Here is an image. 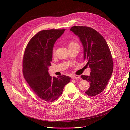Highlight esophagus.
I'll return each instance as SVG.
<instances>
[{
	"label": "esophagus",
	"mask_w": 130,
	"mask_h": 130,
	"mask_svg": "<svg viewBox=\"0 0 130 130\" xmlns=\"http://www.w3.org/2000/svg\"><path fill=\"white\" fill-rule=\"evenodd\" d=\"M72 78L73 79H77V78H80V76L78 75H73L72 76Z\"/></svg>",
	"instance_id": "obj_1"
}]
</instances>
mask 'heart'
<instances>
[{"label": "heart", "instance_id": "obj_1", "mask_svg": "<svg viewBox=\"0 0 130 130\" xmlns=\"http://www.w3.org/2000/svg\"><path fill=\"white\" fill-rule=\"evenodd\" d=\"M75 46H78V44L76 41H75L74 40H72V41H70V42L69 43V48L74 47ZM55 53H56V51H55V49H54V50H53V55H55Z\"/></svg>", "mask_w": 130, "mask_h": 130}]
</instances>
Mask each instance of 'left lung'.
<instances>
[{"label": "left lung", "instance_id": "1", "mask_svg": "<svg viewBox=\"0 0 130 130\" xmlns=\"http://www.w3.org/2000/svg\"><path fill=\"white\" fill-rule=\"evenodd\" d=\"M70 31L79 38L83 46L84 59L91 69L90 75H81L82 78L90 84L85 93L94 96L105 90L111 77L113 63L110 50L105 38L93 28L74 26Z\"/></svg>", "mask_w": 130, "mask_h": 130}]
</instances>
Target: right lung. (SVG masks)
Masks as SVG:
<instances>
[{"label":"right lung","instance_id":"1","mask_svg":"<svg viewBox=\"0 0 130 130\" xmlns=\"http://www.w3.org/2000/svg\"><path fill=\"white\" fill-rule=\"evenodd\" d=\"M65 29L41 31L28 42L23 58L24 78L37 96L46 102H53L62 94L71 77L63 75L57 77L48 74L52 61L53 50L56 40Z\"/></svg>","mask_w":130,"mask_h":130}]
</instances>
